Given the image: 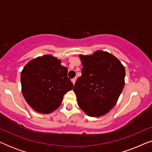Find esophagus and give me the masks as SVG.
I'll use <instances>...</instances> for the list:
<instances>
[{"label":"esophagus","mask_w":152,"mask_h":152,"mask_svg":"<svg viewBox=\"0 0 152 152\" xmlns=\"http://www.w3.org/2000/svg\"><path fill=\"white\" fill-rule=\"evenodd\" d=\"M72 81V84H73V85L75 84V82H76V79L75 78H74V79H72V80H71Z\"/></svg>","instance_id":"1"}]
</instances>
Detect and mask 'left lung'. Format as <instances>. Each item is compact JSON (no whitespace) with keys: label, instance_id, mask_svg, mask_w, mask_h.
I'll use <instances>...</instances> for the list:
<instances>
[{"label":"left lung","instance_id":"8db88e82","mask_svg":"<svg viewBox=\"0 0 152 152\" xmlns=\"http://www.w3.org/2000/svg\"><path fill=\"white\" fill-rule=\"evenodd\" d=\"M83 68L73 91L79 107L91 117L107 113L117 103L124 86L125 68L112 54L97 50L80 55Z\"/></svg>","mask_w":152,"mask_h":152}]
</instances>
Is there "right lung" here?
I'll use <instances>...</instances> for the list:
<instances>
[{"label":"right lung","instance_id":"right-lung-1","mask_svg":"<svg viewBox=\"0 0 152 152\" xmlns=\"http://www.w3.org/2000/svg\"><path fill=\"white\" fill-rule=\"evenodd\" d=\"M61 60L50 55L32 59L20 73L21 90L27 103L34 111L48 114L59 108L64 95L73 84Z\"/></svg>","mask_w":152,"mask_h":152}]
</instances>
